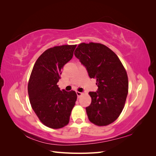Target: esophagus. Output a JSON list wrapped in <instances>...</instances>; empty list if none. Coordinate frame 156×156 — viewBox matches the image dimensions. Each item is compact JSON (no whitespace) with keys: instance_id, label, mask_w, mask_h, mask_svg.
Returning a JSON list of instances; mask_svg holds the SVG:
<instances>
[{"instance_id":"34e87169","label":"esophagus","mask_w":156,"mask_h":156,"mask_svg":"<svg viewBox=\"0 0 156 156\" xmlns=\"http://www.w3.org/2000/svg\"><path fill=\"white\" fill-rule=\"evenodd\" d=\"M76 94H77V97H78V98H79V97L81 96L82 95V94H83L81 92H78V91H77V92H76Z\"/></svg>"}]
</instances>
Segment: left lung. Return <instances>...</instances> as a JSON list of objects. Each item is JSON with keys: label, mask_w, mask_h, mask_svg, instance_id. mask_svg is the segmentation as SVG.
Listing matches in <instances>:
<instances>
[{"label": "left lung", "mask_w": 156, "mask_h": 156, "mask_svg": "<svg viewBox=\"0 0 156 156\" xmlns=\"http://www.w3.org/2000/svg\"><path fill=\"white\" fill-rule=\"evenodd\" d=\"M74 55L96 79L97 92H90V105L86 108L89 120L98 126L114 122L123 110L128 93V77L118 56L100 43H81Z\"/></svg>", "instance_id": "left-lung-1"}]
</instances>
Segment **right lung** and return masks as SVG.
<instances>
[{
	"label": "right lung",
	"instance_id": "right-lung-1",
	"mask_svg": "<svg viewBox=\"0 0 156 156\" xmlns=\"http://www.w3.org/2000/svg\"><path fill=\"white\" fill-rule=\"evenodd\" d=\"M77 45L55 46L45 51L37 59L28 83L32 109L40 122L52 129L68 124L77 100L73 90H60L57 83L64 66L72 58Z\"/></svg>",
	"mask_w": 156,
	"mask_h": 156
}]
</instances>
